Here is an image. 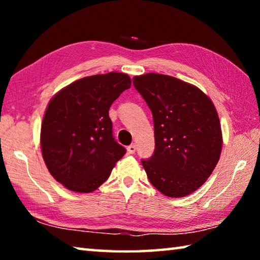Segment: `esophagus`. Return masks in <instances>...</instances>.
<instances>
[{
    "instance_id": "obj_1",
    "label": "esophagus",
    "mask_w": 260,
    "mask_h": 260,
    "mask_svg": "<svg viewBox=\"0 0 260 260\" xmlns=\"http://www.w3.org/2000/svg\"><path fill=\"white\" fill-rule=\"evenodd\" d=\"M127 151H128V153H131V155H133V153H135V151H136V146H135V144H131V146L127 147Z\"/></svg>"
}]
</instances>
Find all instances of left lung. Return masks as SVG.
I'll return each mask as SVG.
<instances>
[{
    "label": "left lung",
    "mask_w": 260,
    "mask_h": 260,
    "mask_svg": "<svg viewBox=\"0 0 260 260\" xmlns=\"http://www.w3.org/2000/svg\"><path fill=\"white\" fill-rule=\"evenodd\" d=\"M150 108L155 151L141 162L149 181L169 197L187 196L213 172L222 135L214 105L199 88L158 73L134 77Z\"/></svg>",
    "instance_id": "1"
}]
</instances>
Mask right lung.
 Instances as JSON below:
<instances>
[{"mask_svg": "<svg viewBox=\"0 0 260 260\" xmlns=\"http://www.w3.org/2000/svg\"><path fill=\"white\" fill-rule=\"evenodd\" d=\"M131 83L125 73L96 74L50 100L41 126L42 156L56 181L70 190H96L126 153L112 135L109 109Z\"/></svg>", "mask_w": 260, "mask_h": 260, "instance_id": "obj_1", "label": "right lung"}]
</instances>
